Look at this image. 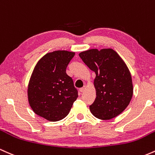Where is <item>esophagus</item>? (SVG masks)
Masks as SVG:
<instances>
[{
	"instance_id": "esophagus-1",
	"label": "esophagus",
	"mask_w": 155,
	"mask_h": 155,
	"mask_svg": "<svg viewBox=\"0 0 155 155\" xmlns=\"http://www.w3.org/2000/svg\"><path fill=\"white\" fill-rule=\"evenodd\" d=\"M86 89V86H84L83 87H82L81 88H80V91H81V92H83Z\"/></svg>"
}]
</instances>
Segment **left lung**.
Here are the masks:
<instances>
[{"label":"left lung","mask_w":155,"mask_h":155,"mask_svg":"<svg viewBox=\"0 0 155 155\" xmlns=\"http://www.w3.org/2000/svg\"><path fill=\"white\" fill-rule=\"evenodd\" d=\"M96 74V98L90 111L99 119L108 120L121 114L133 94L131 73L121 57L111 48L90 49L79 53Z\"/></svg>","instance_id":"8db88e82"}]
</instances>
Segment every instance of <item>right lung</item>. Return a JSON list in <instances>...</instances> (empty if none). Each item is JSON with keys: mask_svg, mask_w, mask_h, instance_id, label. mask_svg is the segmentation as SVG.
I'll return each instance as SVG.
<instances>
[{"mask_svg": "<svg viewBox=\"0 0 155 155\" xmlns=\"http://www.w3.org/2000/svg\"><path fill=\"white\" fill-rule=\"evenodd\" d=\"M74 52L55 50L38 61L28 85V100L36 114L50 121L64 119L78 94L66 69Z\"/></svg>", "mask_w": 155, "mask_h": 155, "instance_id": "obj_1", "label": "right lung"}]
</instances>
